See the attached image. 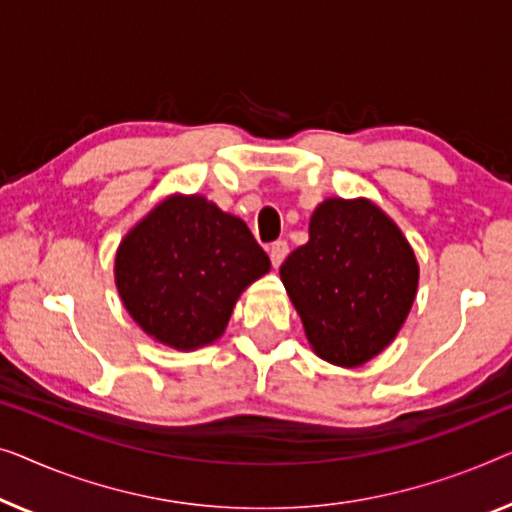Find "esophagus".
Listing matches in <instances>:
<instances>
[{
	"label": "esophagus",
	"mask_w": 512,
	"mask_h": 512,
	"mask_svg": "<svg viewBox=\"0 0 512 512\" xmlns=\"http://www.w3.org/2000/svg\"><path fill=\"white\" fill-rule=\"evenodd\" d=\"M287 253H290V248H287V241H273L269 246V257H271V264L278 266L283 264V259L287 257Z\"/></svg>",
	"instance_id": "1"
}]
</instances>
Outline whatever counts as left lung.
<instances>
[{"label": "left lung", "instance_id": "1", "mask_svg": "<svg viewBox=\"0 0 512 512\" xmlns=\"http://www.w3.org/2000/svg\"><path fill=\"white\" fill-rule=\"evenodd\" d=\"M311 239L280 278L322 359L359 366L387 348L413 306L417 262L399 227L371 201L327 199Z\"/></svg>", "mask_w": 512, "mask_h": 512}]
</instances>
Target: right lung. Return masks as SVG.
Here are the masks:
<instances>
[{"instance_id":"obj_1","label":"right lung","mask_w":512,"mask_h":512,"mask_svg":"<svg viewBox=\"0 0 512 512\" xmlns=\"http://www.w3.org/2000/svg\"><path fill=\"white\" fill-rule=\"evenodd\" d=\"M246 222L204 197H174L120 243L115 283L139 327L192 350L225 331L236 299L269 271Z\"/></svg>"}]
</instances>
